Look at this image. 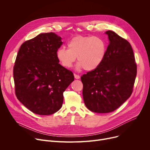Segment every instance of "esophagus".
Masks as SVG:
<instances>
[{
  "label": "esophagus",
  "mask_w": 150,
  "mask_h": 150,
  "mask_svg": "<svg viewBox=\"0 0 150 150\" xmlns=\"http://www.w3.org/2000/svg\"><path fill=\"white\" fill-rule=\"evenodd\" d=\"M74 76H75V78H76V79H80V76L79 75H76L75 74H74Z\"/></svg>",
  "instance_id": "1"
}]
</instances>
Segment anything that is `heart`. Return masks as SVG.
Segmentation results:
<instances>
[{
  "label": "heart",
  "instance_id": "1",
  "mask_svg": "<svg viewBox=\"0 0 150 150\" xmlns=\"http://www.w3.org/2000/svg\"><path fill=\"white\" fill-rule=\"evenodd\" d=\"M107 50L103 39L93 36H78L67 43V49L61 47L57 52V58L66 68L72 67L76 61L78 69L92 71L98 68L105 59Z\"/></svg>",
  "mask_w": 150,
  "mask_h": 150
}]
</instances>
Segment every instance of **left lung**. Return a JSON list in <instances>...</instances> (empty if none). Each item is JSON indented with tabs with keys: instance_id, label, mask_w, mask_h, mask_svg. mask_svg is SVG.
I'll return each mask as SVG.
<instances>
[{
	"instance_id": "8db88e82",
	"label": "left lung",
	"mask_w": 150,
	"mask_h": 150,
	"mask_svg": "<svg viewBox=\"0 0 150 150\" xmlns=\"http://www.w3.org/2000/svg\"><path fill=\"white\" fill-rule=\"evenodd\" d=\"M109 40L104 61L81 77L84 104L90 111L111 112L131 96L137 64L130 43L114 31H106Z\"/></svg>"
}]
</instances>
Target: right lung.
<instances>
[{
    "label": "right lung",
    "mask_w": 150,
    "mask_h": 150,
    "mask_svg": "<svg viewBox=\"0 0 150 150\" xmlns=\"http://www.w3.org/2000/svg\"><path fill=\"white\" fill-rule=\"evenodd\" d=\"M61 38L50 32L23 42L13 67L17 98L38 115H51L60 109L63 92L74 80V74L59 64L57 52Z\"/></svg>",
    "instance_id": "add662e5"
}]
</instances>
